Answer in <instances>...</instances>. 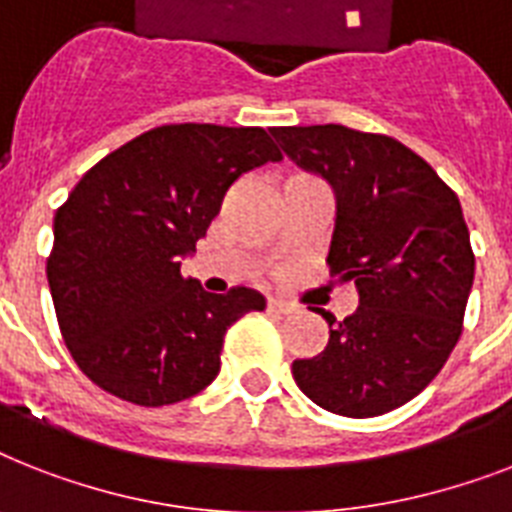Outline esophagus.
Segmentation results:
<instances>
[{
    "label": "esophagus",
    "mask_w": 512,
    "mask_h": 512,
    "mask_svg": "<svg viewBox=\"0 0 512 512\" xmlns=\"http://www.w3.org/2000/svg\"><path fill=\"white\" fill-rule=\"evenodd\" d=\"M268 310H270V313L286 315V313H294V310H297V305H294V302H289V299L268 297Z\"/></svg>",
    "instance_id": "1"
}]
</instances>
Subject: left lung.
<instances>
[{"instance_id":"obj_1","label":"left lung","mask_w":512,"mask_h":512,"mask_svg":"<svg viewBox=\"0 0 512 512\" xmlns=\"http://www.w3.org/2000/svg\"><path fill=\"white\" fill-rule=\"evenodd\" d=\"M270 134L299 168L336 194L331 276L352 281L360 305L328 323L321 355L292 376L323 410L373 418L405 405L442 371L463 331L476 257L458 194L392 136L289 126Z\"/></svg>"}]
</instances>
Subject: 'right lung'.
I'll return each mask as SVG.
<instances>
[{
  "mask_svg": "<svg viewBox=\"0 0 512 512\" xmlns=\"http://www.w3.org/2000/svg\"><path fill=\"white\" fill-rule=\"evenodd\" d=\"M281 152L263 128L173 123L94 165L54 215L49 292L62 339L105 392L144 407L199 394L220 371L228 326L265 297L210 294L181 276L228 186Z\"/></svg>",
  "mask_w": 512,
  "mask_h": 512,
  "instance_id": "1",
  "label": "right lung"
}]
</instances>
